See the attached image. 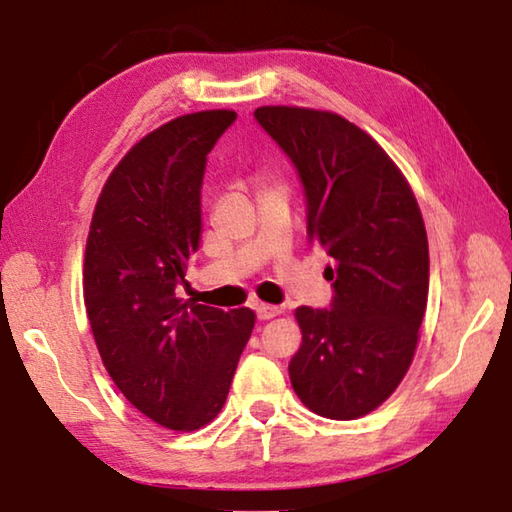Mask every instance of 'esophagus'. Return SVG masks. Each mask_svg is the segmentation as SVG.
Segmentation results:
<instances>
[{"instance_id": "34e87169", "label": "esophagus", "mask_w": 512, "mask_h": 512, "mask_svg": "<svg viewBox=\"0 0 512 512\" xmlns=\"http://www.w3.org/2000/svg\"><path fill=\"white\" fill-rule=\"evenodd\" d=\"M255 312H257V317H259V319H264V322H266V319H273V317H278L282 310L278 308V305H269V303H257V305H255Z\"/></svg>"}]
</instances>
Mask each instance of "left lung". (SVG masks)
Returning a JSON list of instances; mask_svg holds the SVG:
<instances>
[{"label":"left lung","mask_w":512,"mask_h":512,"mask_svg":"<svg viewBox=\"0 0 512 512\" xmlns=\"http://www.w3.org/2000/svg\"><path fill=\"white\" fill-rule=\"evenodd\" d=\"M255 119L294 163L308 239L335 262L331 308L294 312L303 340L289 379L310 411L354 421L391 398L414 361L430 285L421 209L398 165L340 114L264 105Z\"/></svg>","instance_id":"left-lung-1"}]
</instances>
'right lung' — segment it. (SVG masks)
Here are the masks:
<instances>
[{"instance_id": "1", "label": "right lung", "mask_w": 512, "mask_h": 512, "mask_svg": "<svg viewBox=\"0 0 512 512\" xmlns=\"http://www.w3.org/2000/svg\"><path fill=\"white\" fill-rule=\"evenodd\" d=\"M234 110L167 121L119 160L98 195L85 253V308L124 398L177 432L220 414L253 333L250 308L183 303L174 289L200 248L207 156Z\"/></svg>"}]
</instances>
